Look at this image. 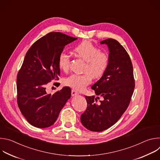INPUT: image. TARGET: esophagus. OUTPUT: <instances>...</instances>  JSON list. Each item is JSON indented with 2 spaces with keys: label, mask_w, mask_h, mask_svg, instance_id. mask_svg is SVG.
Wrapping results in <instances>:
<instances>
[{
  "label": "esophagus",
  "mask_w": 160,
  "mask_h": 160,
  "mask_svg": "<svg viewBox=\"0 0 160 160\" xmlns=\"http://www.w3.org/2000/svg\"><path fill=\"white\" fill-rule=\"evenodd\" d=\"M78 94H79L78 92V91H77L76 90H75V89H72V96H77V95H78Z\"/></svg>",
  "instance_id": "esophagus-1"
}]
</instances>
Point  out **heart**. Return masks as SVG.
<instances>
[{
    "label": "heart",
    "mask_w": 160,
    "mask_h": 160,
    "mask_svg": "<svg viewBox=\"0 0 160 160\" xmlns=\"http://www.w3.org/2000/svg\"><path fill=\"white\" fill-rule=\"evenodd\" d=\"M76 54L85 61L83 68V74H72L64 80V85L77 90H83L88 85L92 79L102 77L106 72L109 64V54L89 41H83L74 49ZM71 58L66 53L62 52L58 58L60 69L67 72L70 69Z\"/></svg>",
    "instance_id": "obj_1"
}]
</instances>
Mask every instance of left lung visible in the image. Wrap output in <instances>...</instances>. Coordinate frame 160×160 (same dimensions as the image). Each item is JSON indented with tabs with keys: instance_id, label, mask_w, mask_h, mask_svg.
<instances>
[{
	"instance_id": "8db88e82",
	"label": "left lung",
	"mask_w": 160,
	"mask_h": 160,
	"mask_svg": "<svg viewBox=\"0 0 160 160\" xmlns=\"http://www.w3.org/2000/svg\"><path fill=\"white\" fill-rule=\"evenodd\" d=\"M101 43L108 46L109 66L92 86L97 98L85 96L87 107L80 117L82 125L93 132L105 130L117 122L127 109L135 88L132 63L125 48L112 38ZM99 96L103 99L98 103Z\"/></svg>"
}]
</instances>
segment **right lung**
Returning a JSON list of instances; mask_svg holds the SVG:
<instances>
[{
  "mask_svg": "<svg viewBox=\"0 0 160 160\" xmlns=\"http://www.w3.org/2000/svg\"><path fill=\"white\" fill-rule=\"evenodd\" d=\"M77 39L60 32H50L37 40L26 54L17 75V102L22 115L35 127L52 125L70 98V87L48 94L46 86L52 80H59V56L65 45Z\"/></svg>",
  "mask_w": 160,
  "mask_h": 160,
  "instance_id": "add662e5",
  "label": "right lung"
}]
</instances>
